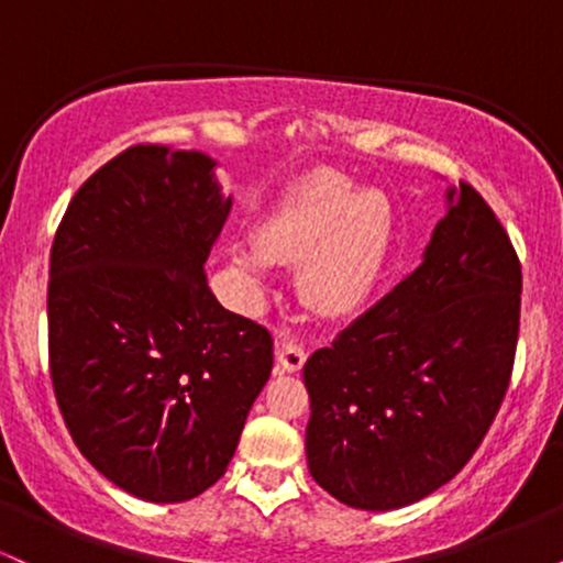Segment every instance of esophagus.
Here are the masks:
<instances>
[{
  "label": "esophagus",
  "instance_id": "34e87169",
  "mask_svg": "<svg viewBox=\"0 0 563 563\" xmlns=\"http://www.w3.org/2000/svg\"><path fill=\"white\" fill-rule=\"evenodd\" d=\"M307 363V346L296 339H283L280 352H277V365L286 373H299Z\"/></svg>",
  "mask_w": 563,
  "mask_h": 563
}]
</instances>
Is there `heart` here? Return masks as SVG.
<instances>
[{
	"label": "heart",
	"mask_w": 563,
	"mask_h": 563,
	"mask_svg": "<svg viewBox=\"0 0 563 563\" xmlns=\"http://www.w3.org/2000/svg\"><path fill=\"white\" fill-rule=\"evenodd\" d=\"M394 217L380 190H354L320 174L288 192L262 222L260 245L235 249V264L262 280L275 262L299 264L303 301L328 318L365 303L391 254Z\"/></svg>",
	"instance_id": "heart-1"
}]
</instances>
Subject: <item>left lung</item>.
<instances>
[{
	"label": "left lung",
	"mask_w": 563,
	"mask_h": 563,
	"mask_svg": "<svg viewBox=\"0 0 563 563\" xmlns=\"http://www.w3.org/2000/svg\"><path fill=\"white\" fill-rule=\"evenodd\" d=\"M521 264L468 183L423 262L303 365L309 474L363 510L448 484L487 437L514 371Z\"/></svg>",
	"instance_id": "obj_1"
}]
</instances>
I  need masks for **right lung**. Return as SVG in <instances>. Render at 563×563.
<instances>
[{
    "label": "right lung",
    "mask_w": 563,
    "mask_h": 563,
    "mask_svg": "<svg viewBox=\"0 0 563 563\" xmlns=\"http://www.w3.org/2000/svg\"><path fill=\"white\" fill-rule=\"evenodd\" d=\"M214 161L132 145L70 198L49 251V378L76 448L151 503L228 471L273 371V335L232 314L203 264L230 214Z\"/></svg>",
    "instance_id": "obj_1"
}]
</instances>
